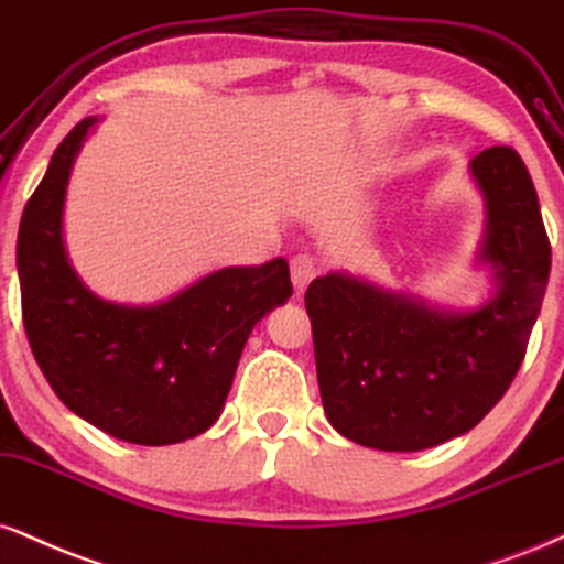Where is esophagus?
<instances>
[{
	"label": "esophagus",
	"instance_id": "esophagus-1",
	"mask_svg": "<svg viewBox=\"0 0 564 564\" xmlns=\"http://www.w3.org/2000/svg\"><path fill=\"white\" fill-rule=\"evenodd\" d=\"M315 275H317V262L312 260L310 254H296L294 260H291V283H294L296 294H302Z\"/></svg>",
	"mask_w": 564,
	"mask_h": 564
}]
</instances>
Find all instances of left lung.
Segmentation results:
<instances>
[{
  "mask_svg": "<svg viewBox=\"0 0 564 564\" xmlns=\"http://www.w3.org/2000/svg\"><path fill=\"white\" fill-rule=\"evenodd\" d=\"M484 194L478 264L494 294L476 310H444L349 273L310 283L317 383L330 425L355 444L420 452L476 429L525 357L552 268L539 196L510 147L470 160Z\"/></svg>",
  "mask_w": 564,
  "mask_h": 564,
  "instance_id": "obj_1",
  "label": "left lung"
}]
</instances>
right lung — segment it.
<instances>
[{"label":"right lung","instance_id":"right-lung-1","mask_svg":"<svg viewBox=\"0 0 564 564\" xmlns=\"http://www.w3.org/2000/svg\"><path fill=\"white\" fill-rule=\"evenodd\" d=\"M99 120H80L54 149L20 217L25 336L59 402L86 423L128 444H178L220 417L249 334L294 291L289 262L215 270L139 307L86 289L65 252L63 207L73 162Z\"/></svg>","mask_w":564,"mask_h":564}]
</instances>
